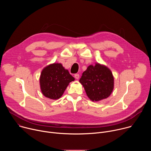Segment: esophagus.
Here are the masks:
<instances>
[{
  "mask_svg": "<svg viewBox=\"0 0 151 151\" xmlns=\"http://www.w3.org/2000/svg\"><path fill=\"white\" fill-rule=\"evenodd\" d=\"M75 78L76 79H78L79 78V74H75Z\"/></svg>",
  "mask_w": 151,
  "mask_h": 151,
  "instance_id": "obj_1",
  "label": "esophagus"
}]
</instances>
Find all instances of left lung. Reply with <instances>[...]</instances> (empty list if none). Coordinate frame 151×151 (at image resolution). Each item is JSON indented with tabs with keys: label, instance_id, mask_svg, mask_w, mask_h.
I'll list each match as a JSON object with an SVG mask.
<instances>
[{
	"label": "left lung",
	"instance_id": "obj_1",
	"mask_svg": "<svg viewBox=\"0 0 151 151\" xmlns=\"http://www.w3.org/2000/svg\"><path fill=\"white\" fill-rule=\"evenodd\" d=\"M79 82L92 101H99L109 97L114 88V78L111 69L99 63L87 68Z\"/></svg>",
	"mask_w": 151,
	"mask_h": 151
}]
</instances>
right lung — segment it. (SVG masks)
I'll use <instances>...</instances> for the list:
<instances>
[{"instance_id":"1","label":"right lung","mask_w":151,"mask_h":151,"mask_svg":"<svg viewBox=\"0 0 151 151\" xmlns=\"http://www.w3.org/2000/svg\"><path fill=\"white\" fill-rule=\"evenodd\" d=\"M73 81L75 78L61 63H54L45 67L40 73V91L47 98L57 100L63 96L69 83Z\"/></svg>"}]
</instances>
